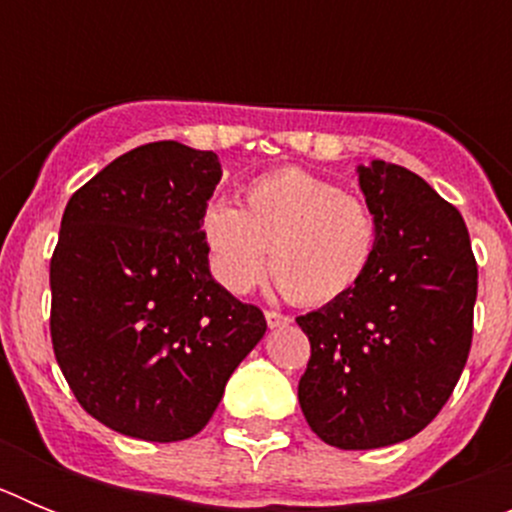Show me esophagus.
Returning <instances> with one entry per match:
<instances>
[{
	"label": "esophagus",
	"instance_id": "1",
	"mask_svg": "<svg viewBox=\"0 0 512 512\" xmlns=\"http://www.w3.org/2000/svg\"><path fill=\"white\" fill-rule=\"evenodd\" d=\"M266 323H269V328H282V325L292 323V318H289V315H284V312L266 310Z\"/></svg>",
	"mask_w": 512,
	"mask_h": 512
}]
</instances>
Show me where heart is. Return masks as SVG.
Here are the masks:
<instances>
[{
  "label": "heart",
  "mask_w": 512,
  "mask_h": 512,
  "mask_svg": "<svg viewBox=\"0 0 512 512\" xmlns=\"http://www.w3.org/2000/svg\"><path fill=\"white\" fill-rule=\"evenodd\" d=\"M243 210L215 202L202 217L212 277L246 295L266 274L302 305L348 295L372 269L379 220L369 202L305 169L269 171L243 194Z\"/></svg>",
  "instance_id": "1"
}]
</instances>
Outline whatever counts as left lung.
Here are the masks:
<instances>
[{
	"label": "left lung",
	"instance_id": "obj_1",
	"mask_svg": "<svg viewBox=\"0 0 512 512\" xmlns=\"http://www.w3.org/2000/svg\"><path fill=\"white\" fill-rule=\"evenodd\" d=\"M379 220L372 269L348 295L297 318L310 361L297 397L336 449H379L431 423L459 382L474 330L477 261L454 205L418 174L359 166Z\"/></svg>",
	"mask_w": 512,
	"mask_h": 512
}]
</instances>
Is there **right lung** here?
Returning <instances> with one entry per match:
<instances>
[{"instance_id":"1","label":"right lung","mask_w":512,"mask_h":512,"mask_svg":"<svg viewBox=\"0 0 512 512\" xmlns=\"http://www.w3.org/2000/svg\"><path fill=\"white\" fill-rule=\"evenodd\" d=\"M212 151L176 140L122 153L63 210L51 259V341L92 418L171 443L207 425L266 318L212 279L202 217Z\"/></svg>"}]
</instances>
